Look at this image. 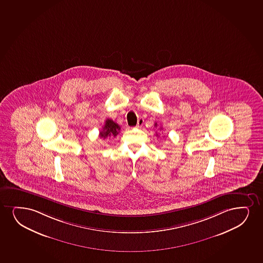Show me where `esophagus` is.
I'll return each instance as SVG.
<instances>
[{"instance_id":"1","label":"esophagus","mask_w":263,"mask_h":263,"mask_svg":"<svg viewBox=\"0 0 263 263\" xmlns=\"http://www.w3.org/2000/svg\"><path fill=\"white\" fill-rule=\"evenodd\" d=\"M144 123V119L143 118H140V119L138 120V123H137L136 127L137 128H140V127L143 125Z\"/></svg>"}]
</instances>
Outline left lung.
<instances>
[{"instance_id":"1","label":"left lung","mask_w":263,"mask_h":263,"mask_svg":"<svg viewBox=\"0 0 263 263\" xmlns=\"http://www.w3.org/2000/svg\"><path fill=\"white\" fill-rule=\"evenodd\" d=\"M155 126H156V127L157 126V123H155ZM161 129H162V128H161Z\"/></svg>"}]
</instances>
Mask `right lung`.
<instances>
[{"instance_id": "obj_1", "label": "right lung", "mask_w": 263, "mask_h": 263, "mask_svg": "<svg viewBox=\"0 0 263 263\" xmlns=\"http://www.w3.org/2000/svg\"><path fill=\"white\" fill-rule=\"evenodd\" d=\"M119 125L117 123H115L113 120L106 119L105 122L102 130H100V137L101 139L105 140L106 138H111V137H116L120 132Z\"/></svg>"}]
</instances>
